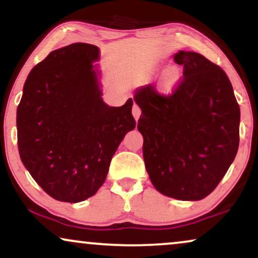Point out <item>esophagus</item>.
Here are the masks:
<instances>
[{"label":"esophagus","mask_w":258,"mask_h":258,"mask_svg":"<svg viewBox=\"0 0 258 258\" xmlns=\"http://www.w3.org/2000/svg\"><path fill=\"white\" fill-rule=\"evenodd\" d=\"M133 116L136 121L140 118V116H141V109L136 103H134V105H133Z\"/></svg>","instance_id":"obj_1"}]
</instances>
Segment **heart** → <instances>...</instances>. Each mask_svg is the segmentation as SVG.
Masks as SVG:
<instances>
[{
  "label": "heart",
  "mask_w": 258,
  "mask_h": 258,
  "mask_svg": "<svg viewBox=\"0 0 258 258\" xmlns=\"http://www.w3.org/2000/svg\"><path fill=\"white\" fill-rule=\"evenodd\" d=\"M182 79V70L176 66L168 67L163 70L160 77V83L167 89H172L179 83Z\"/></svg>",
  "instance_id": "heart-1"
}]
</instances>
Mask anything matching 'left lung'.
Here are the masks:
<instances>
[{
	"instance_id": "obj_1",
	"label": "left lung",
	"mask_w": 258,
	"mask_h": 258,
	"mask_svg": "<svg viewBox=\"0 0 258 258\" xmlns=\"http://www.w3.org/2000/svg\"><path fill=\"white\" fill-rule=\"evenodd\" d=\"M174 61L184 79L169 95L150 84L135 90L142 110L137 129L155 189L179 201L213 192L235 160L239 105L227 74L203 55L179 50Z\"/></svg>"
}]
</instances>
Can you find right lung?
Segmentation results:
<instances>
[{
  "instance_id": "right-lung-1",
  "label": "right lung",
  "mask_w": 258,
  "mask_h": 258,
  "mask_svg": "<svg viewBox=\"0 0 258 258\" xmlns=\"http://www.w3.org/2000/svg\"><path fill=\"white\" fill-rule=\"evenodd\" d=\"M100 49L73 43L31 69L17 107L21 161L52 199L77 203L97 192L126 133L133 100L110 107L102 98Z\"/></svg>"
}]
</instances>
